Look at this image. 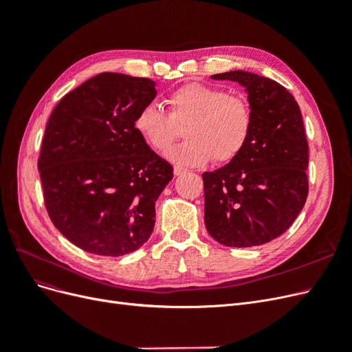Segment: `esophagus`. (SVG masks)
I'll return each instance as SVG.
<instances>
[{
    "mask_svg": "<svg viewBox=\"0 0 352 352\" xmlns=\"http://www.w3.org/2000/svg\"><path fill=\"white\" fill-rule=\"evenodd\" d=\"M173 173H175V176H180V175H185V173H188V170H186V168H184V167H179V166H176V167H175V170H173Z\"/></svg>",
    "mask_w": 352,
    "mask_h": 352,
    "instance_id": "obj_1",
    "label": "esophagus"
}]
</instances>
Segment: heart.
<instances>
[{"instance_id": "1", "label": "heart", "mask_w": 352, "mask_h": 352, "mask_svg": "<svg viewBox=\"0 0 352 352\" xmlns=\"http://www.w3.org/2000/svg\"><path fill=\"white\" fill-rule=\"evenodd\" d=\"M167 113L157 102H148L135 117V131L153 150L163 153L179 135L177 124H186V141L167 153L180 166H202L214 158L228 163L238 157L252 132L254 113L247 98L202 83H186L168 94Z\"/></svg>"}]
</instances>
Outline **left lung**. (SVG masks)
<instances>
[{"instance_id":"8db88e82","label":"left lung","mask_w":352,"mask_h":352,"mask_svg":"<svg viewBox=\"0 0 352 352\" xmlns=\"http://www.w3.org/2000/svg\"><path fill=\"white\" fill-rule=\"evenodd\" d=\"M211 79L248 94L252 132L242 153L202 173L207 232L225 247L267 243L291 228L308 195V144L300 105L280 83L235 70Z\"/></svg>"}]
</instances>
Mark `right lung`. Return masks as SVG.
I'll return each instance as SVG.
<instances>
[{
	"label": "right lung",
	"mask_w": 352,
	"mask_h": 352,
	"mask_svg": "<svg viewBox=\"0 0 352 352\" xmlns=\"http://www.w3.org/2000/svg\"><path fill=\"white\" fill-rule=\"evenodd\" d=\"M155 82L100 73L52 110L38 158L48 216L80 250L119 257L151 236L173 167L135 131Z\"/></svg>",
	"instance_id": "right-lung-1"
}]
</instances>
